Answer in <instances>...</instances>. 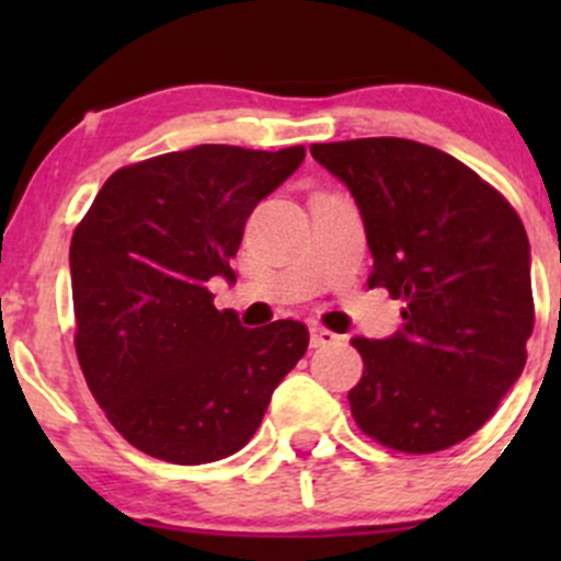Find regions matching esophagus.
<instances>
[{
	"mask_svg": "<svg viewBox=\"0 0 561 561\" xmlns=\"http://www.w3.org/2000/svg\"><path fill=\"white\" fill-rule=\"evenodd\" d=\"M309 342H312V347H325V344L339 342V336L333 331H328V328L312 325L309 328Z\"/></svg>",
	"mask_w": 561,
	"mask_h": 561,
	"instance_id": "34e87169",
	"label": "esophagus"
}]
</instances>
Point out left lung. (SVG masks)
I'll return each instance as SVG.
<instances>
[{
	"instance_id": "1",
	"label": "left lung",
	"mask_w": 561,
	"mask_h": 561,
	"mask_svg": "<svg viewBox=\"0 0 561 561\" xmlns=\"http://www.w3.org/2000/svg\"><path fill=\"white\" fill-rule=\"evenodd\" d=\"M358 203L369 287L407 304L388 339L355 336L360 432L404 454L472 437L516 386L535 325L529 239L511 203L463 162L404 138L312 144Z\"/></svg>"
}]
</instances>
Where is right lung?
Wrapping results in <instances>:
<instances>
[{"mask_svg":"<svg viewBox=\"0 0 561 561\" xmlns=\"http://www.w3.org/2000/svg\"><path fill=\"white\" fill-rule=\"evenodd\" d=\"M307 157L203 144L118 168L72 233L76 353L107 421L133 448L208 463L252 439L304 358L298 320L244 328L208 279H236L249 214Z\"/></svg>","mask_w":561,"mask_h":561,"instance_id":"add662e5","label":"right lung"}]
</instances>
